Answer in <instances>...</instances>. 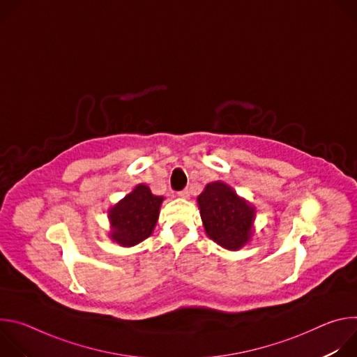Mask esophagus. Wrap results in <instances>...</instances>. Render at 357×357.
<instances>
[{
  "mask_svg": "<svg viewBox=\"0 0 357 357\" xmlns=\"http://www.w3.org/2000/svg\"><path fill=\"white\" fill-rule=\"evenodd\" d=\"M178 195H179L181 197H185V199H188V197H189V190H188V189H183V190L178 192Z\"/></svg>",
  "mask_w": 357,
  "mask_h": 357,
  "instance_id": "obj_1",
  "label": "esophagus"
}]
</instances>
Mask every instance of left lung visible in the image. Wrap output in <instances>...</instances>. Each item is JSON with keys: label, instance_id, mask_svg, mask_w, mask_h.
Here are the masks:
<instances>
[{"label": "left lung", "instance_id": "left-lung-1", "mask_svg": "<svg viewBox=\"0 0 357 357\" xmlns=\"http://www.w3.org/2000/svg\"><path fill=\"white\" fill-rule=\"evenodd\" d=\"M197 205L206 234L215 243L234 251L250 241L256 208L233 188L220 181L208 183L197 196Z\"/></svg>", "mask_w": 357, "mask_h": 357}]
</instances>
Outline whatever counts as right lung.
<instances>
[{
  "mask_svg": "<svg viewBox=\"0 0 357 357\" xmlns=\"http://www.w3.org/2000/svg\"><path fill=\"white\" fill-rule=\"evenodd\" d=\"M164 196L152 195L139 183L109 211L110 238L123 247H131L148 238L158 222Z\"/></svg>",
  "mask_w": 357,
  "mask_h": 357,
  "instance_id": "1",
  "label": "right lung"
}]
</instances>
